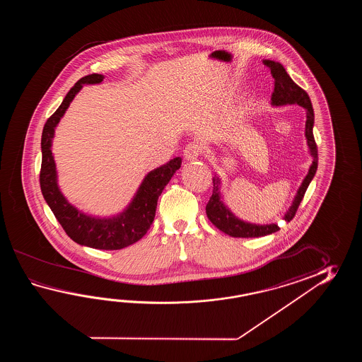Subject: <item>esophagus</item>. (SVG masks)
<instances>
[{
    "instance_id": "esophagus-1",
    "label": "esophagus",
    "mask_w": 362,
    "mask_h": 362,
    "mask_svg": "<svg viewBox=\"0 0 362 362\" xmlns=\"http://www.w3.org/2000/svg\"><path fill=\"white\" fill-rule=\"evenodd\" d=\"M202 154V146L197 142H192L189 144L187 146L185 147L184 156L186 160L189 162H194L199 158V155Z\"/></svg>"
}]
</instances>
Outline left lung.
Returning a JSON list of instances; mask_svg holds the SVG:
<instances>
[{
	"label": "left lung",
	"mask_w": 362,
	"mask_h": 362,
	"mask_svg": "<svg viewBox=\"0 0 362 362\" xmlns=\"http://www.w3.org/2000/svg\"><path fill=\"white\" fill-rule=\"evenodd\" d=\"M264 64L268 66L274 77V92L272 94V106H286V105H299L305 110V139H307L308 153L312 156V164L309 167L307 176L303 180L296 195L293 197V203L286 211L284 220L291 221L296 214L304 194L307 192L308 186L313 180L318 165V155L315 146V137H313V125H315V112L312 107V102L305 90H303L299 85L295 84L293 78L288 76L285 67L279 62L265 59ZM214 181V192L206 206V214L209 221L215 225L217 229L223 231L225 234L234 237V238H257L269 235L279 230L278 225L273 223H254L245 221L239 218L231 212L230 208L223 202V195L221 192V178L215 173L212 178Z\"/></svg>",
	"instance_id": "1"
}]
</instances>
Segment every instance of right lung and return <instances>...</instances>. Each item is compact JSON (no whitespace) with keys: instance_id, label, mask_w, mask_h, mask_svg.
Returning <instances> with one entry per match:
<instances>
[{"instance_id":"1","label":"right lung","mask_w":362,"mask_h":362,"mask_svg":"<svg viewBox=\"0 0 362 362\" xmlns=\"http://www.w3.org/2000/svg\"><path fill=\"white\" fill-rule=\"evenodd\" d=\"M103 78L105 76L100 74H93L80 78L67 93L58 110L47 119L41 136L42 163L40 185L44 199L69 238L81 246L111 251L131 246L146 234L154 221L158 199L170 178L181 167L182 159L176 156L170 162L150 170L142 180L128 206L116 215H89L69 203L58 185L57 165L54 155L52 153L55 128L83 86L100 84Z\"/></svg>"}]
</instances>
